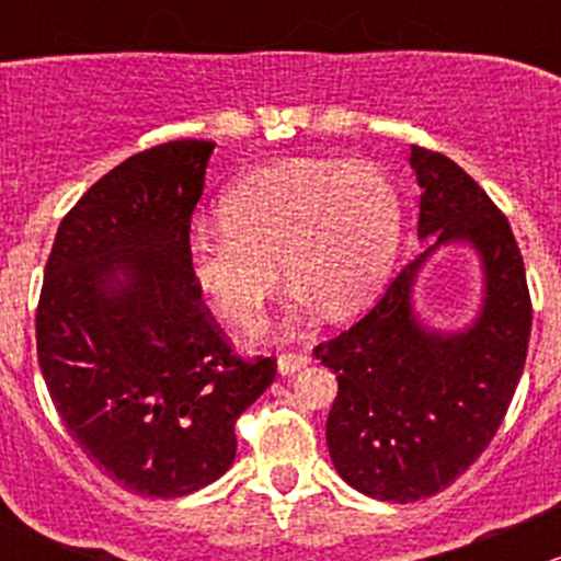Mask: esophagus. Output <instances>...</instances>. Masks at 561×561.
<instances>
[{"mask_svg": "<svg viewBox=\"0 0 561 561\" xmlns=\"http://www.w3.org/2000/svg\"><path fill=\"white\" fill-rule=\"evenodd\" d=\"M307 364H309L307 353H282L279 360H276V366H279L282 375H296V371L304 369Z\"/></svg>", "mask_w": 561, "mask_h": 561, "instance_id": "34e87169", "label": "esophagus"}]
</instances>
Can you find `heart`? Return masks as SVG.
<instances>
[{
	"mask_svg": "<svg viewBox=\"0 0 561 561\" xmlns=\"http://www.w3.org/2000/svg\"><path fill=\"white\" fill-rule=\"evenodd\" d=\"M225 233H192L186 271L203 301L249 325L276 290L279 265L298 307L358 309L393 260L401 197L369 160L276 162L236 181L219 201Z\"/></svg>",
	"mask_w": 561,
	"mask_h": 561,
	"instance_id": "obj_1",
	"label": "heart"
}]
</instances>
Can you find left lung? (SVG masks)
Here are the masks:
<instances>
[{
	"mask_svg": "<svg viewBox=\"0 0 561 561\" xmlns=\"http://www.w3.org/2000/svg\"><path fill=\"white\" fill-rule=\"evenodd\" d=\"M410 165L421 184L417 239L432 236L426 252L364 320L314 347L339 380L325 423L333 467L360 494L401 505L443 491L489 448L531 331L524 260L505 214L439 151L412 146ZM445 243H469L484 268L481 312L454 334L426 329L411 309L416 271Z\"/></svg>",
	"mask_w": 561,
	"mask_h": 561,
	"instance_id": "8db88e82",
	"label": "left lung"
}]
</instances>
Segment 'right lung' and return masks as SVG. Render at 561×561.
Instances as JSON below:
<instances>
[{
	"instance_id": "obj_1",
	"label": "right lung",
	"mask_w": 561,
	"mask_h": 561,
	"mask_svg": "<svg viewBox=\"0 0 561 561\" xmlns=\"http://www.w3.org/2000/svg\"><path fill=\"white\" fill-rule=\"evenodd\" d=\"M211 140H171L105 173L45 263L37 360L70 437L140 496H186L236 458V421L276 360L225 342L186 271Z\"/></svg>"
}]
</instances>
